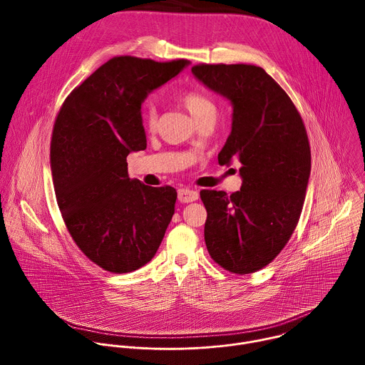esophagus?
Here are the masks:
<instances>
[{
	"mask_svg": "<svg viewBox=\"0 0 365 365\" xmlns=\"http://www.w3.org/2000/svg\"><path fill=\"white\" fill-rule=\"evenodd\" d=\"M199 197V193L196 190H192V189H179L178 190V199L182 202V203H189V202H193Z\"/></svg>",
	"mask_w": 365,
	"mask_h": 365,
	"instance_id": "34e87169",
	"label": "esophagus"
}]
</instances>
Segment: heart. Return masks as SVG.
<instances>
[{"label":"heart","instance_id":"obj_1","mask_svg":"<svg viewBox=\"0 0 365 365\" xmlns=\"http://www.w3.org/2000/svg\"><path fill=\"white\" fill-rule=\"evenodd\" d=\"M180 102L190 113V115L195 118L196 123H200L207 118L215 120L218 114L217 103L210 96L197 89H187L182 92ZM158 121H159V111H158V107H155V103L153 102L145 103L141 111V123L144 128L148 131H154L158 128Z\"/></svg>","mask_w":365,"mask_h":365}]
</instances>
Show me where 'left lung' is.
I'll return each mask as SVG.
<instances>
[{"label": "left lung", "instance_id": "left-lung-1", "mask_svg": "<svg viewBox=\"0 0 365 365\" xmlns=\"http://www.w3.org/2000/svg\"><path fill=\"white\" fill-rule=\"evenodd\" d=\"M192 72L232 102V130L218 162L238 160L242 178L230 196L200 192L206 248L224 270L250 274L273 262L299 222L310 176L307 133L293 101L263 68L199 63Z\"/></svg>", "mask_w": 365, "mask_h": 365}]
</instances>
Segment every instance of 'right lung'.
<instances>
[{
	"mask_svg": "<svg viewBox=\"0 0 365 365\" xmlns=\"http://www.w3.org/2000/svg\"><path fill=\"white\" fill-rule=\"evenodd\" d=\"M189 62L115 56L62 103L50 168L65 225L92 263L123 274L147 264L175 214L176 189L130 179L127 155L144 150L141 102Z\"/></svg>",
	"mask_w": 365,
	"mask_h": 365,
	"instance_id": "right-lung-1",
	"label": "right lung"
}]
</instances>
